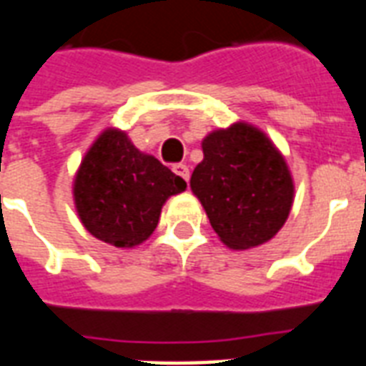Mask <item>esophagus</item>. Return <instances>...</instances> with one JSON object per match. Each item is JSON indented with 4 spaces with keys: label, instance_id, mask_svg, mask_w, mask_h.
Listing matches in <instances>:
<instances>
[{
    "label": "esophagus",
    "instance_id": "esophagus-1",
    "mask_svg": "<svg viewBox=\"0 0 366 366\" xmlns=\"http://www.w3.org/2000/svg\"><path fill=\"white\" fill-rule=\"evenodd\" d=\"M172 171H174V174H178L180 178H184L186 182L189 180V169L188 165H184V163H177V165H172Z\"/></svg>",
    "mask_w": 366,
    "mask_h": 366
}]
</instances>
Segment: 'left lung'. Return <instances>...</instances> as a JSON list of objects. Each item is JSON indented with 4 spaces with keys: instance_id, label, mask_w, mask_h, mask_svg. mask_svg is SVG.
<instances>
[{
    "instance_id": "8db88e82",
    "label": "left lung",
    "mask_w": 366,
    "mask_h": 366,
    "mask_svg": "<svg viewBox=\"0 0 366 366\" xmlns=\"http://www.w3.org/2000/svg\"><path fill=\"white\" fill-rule=\"evenodd\" d=\"M201 148L189 186L220 241L244 250L272 239L295 199L287 161L272 140L249 123H234L212 131Z\"/></svg>"
}]
</instances>
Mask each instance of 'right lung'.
Returning a JSON list of instances; mask_svg holds the SVG:
<instances>
[{
    "label": "right lung",
    "mask_w": 366,
    "mask_h": 366,
    "mask_svg": "<svg viewBox=\"0 0 366 366\" xmlns=\"http://www.w3.org/2000/svg\"><path fill=\"white\" fill-rule=\"evenodd\" d=\"M184 189L182 178L134 148L125 132L106 129L83 157L74 201L89 234L131 249L154 234L163 203Z\"/></svg>",
    "instance_id": "obj_1"
}]
</instances>
